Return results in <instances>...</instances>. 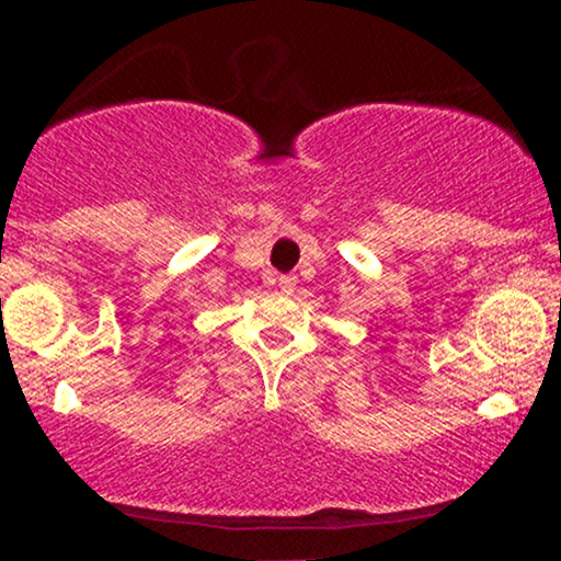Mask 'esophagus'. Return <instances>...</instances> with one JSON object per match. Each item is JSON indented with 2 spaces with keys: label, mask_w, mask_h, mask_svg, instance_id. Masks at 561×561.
Here are the masks:
<instances>
[{
  "label": "esophagus",
  "mask_w": 561,
  "mask_h": 561,
  "mask_svg": "<svg viewBox=\"0 0 561 561\" xmlns=\"http://www.w3.org/2000/svg\"><path fill=\"white\" fill-rule=\"evenodd\" d=\"M295 282H298V279H295L293 274H282L279 276V289H282V293H293Z\"/></svg>",
  "instance_id": "34e87169"
}]
</instances>
